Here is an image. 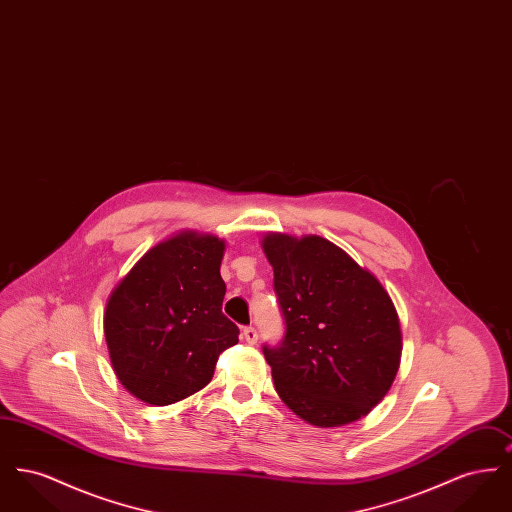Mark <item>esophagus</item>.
<instances>
[{"mask_svg":"<svg viewBox=\"0 0 512 512\" xmlns=\"http://www.w3.org/2000/svg\"><path fill=\"white\" fill-rule=\"evenodd\" d=\"M242 336H244V340L247 341V343H251V345H255L257 343V330L253 328V326H247V328H244V332H242Z\"/></svg>","mask_w":512,"mask_h":512,"instance_id":"esophagus-1","label":"esophagus"}]
</instances>
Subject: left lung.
Returning <instances> with one entry per match:
<instances>
[{
  "mask_svg": "<svg viewBox=\"0 0 512 512\" xmlns=\"http://www.w3.org/2000/svg\"><path fill=\"white\" fill-rule=\"evenodd\" d=\"M286 320L278 347H263L280 399L318 428L370 413L401 363V326L380 280L320 236L268 232L261 240Z\"/></svg>",
  "mask_w": 512,
  "mask_h": 512,
  "instance_id": "obj_1",
  "label": "left lung"
}]
</instances>
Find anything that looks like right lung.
<instances>
[{"label":"right lung","mask_w":512,"mask_h":512,"mask_svg":"<svg viewBox=\"0 0 512 512\" xmlns=\"http://www.w3.org/2000/svg\"><path fill=\"white\" fill-rule=\"evenodd\" d=\"M226 242L182 230L153 245L107 299L103 332L122 386L165 407L203 390L219 355L238 343L222 315Z\"/></svg>","instance_id":"obj_1"}]
</instances>
